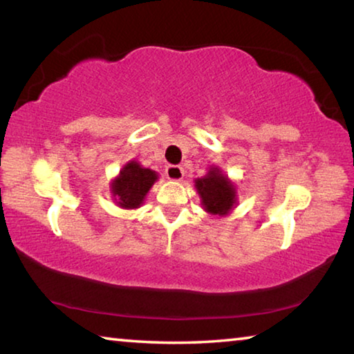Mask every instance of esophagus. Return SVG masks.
<instances>
[{"label": "esophagus", "mask_w": 354, "mask_h": 354, "mask_svg": "<svg viewBox=\"0 0 354 354\" xmlns=\"http://www.w3.org/2000/svg\"><path fill=\"white\" fill-rule=\"evenodd\" d=\"M165 176L170 179V181H181L184 178V169L179 165H169L165 169Z\"/></svg>", "instance_id": "1"}]
</instances>
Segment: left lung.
<instances>
[{"label": "left lung", "mask_w": 354, "mask_h": 354, "mask_svg": "<svg viewBox=\"0 0 354 354\" xmlns=\"http://www.w3.org/2000/svg\"><path fill=\"white\" fill-rule=\"evenodd\" d=\"M205 211L212 215H227L236 205V187L218 167H211L206 176L195 179Z\"/></svg>", "instance_id": "8db88e82"}]
</instances>
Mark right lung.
<instances>
[{
    "label": "right lung",
    "instance_id": "1",
    "mask_svg": "<svg viewBox=\"0 0 354 354\" xmlns=\"http://www.w3.org/2000/svg\"><path fill=\"white\" fill-rule=\"evenodd\" d=\"M158 181V173L145 169L136 160L129 162L120 170V175L111 183V194L117 205L123 209H137Z\"/></svg>",
    "mask_w": 354,
    "mask_h": 354
}]
</instances>
